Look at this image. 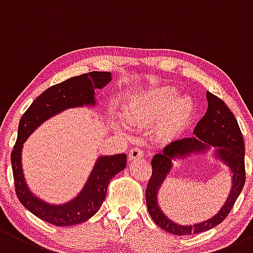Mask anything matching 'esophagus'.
Segmentation results:
<instances>
[{"label":"esophagus","instance_id":"1","mask_svg":"<svg viewBox=\"0 0 253 253\" xmlns=\"http://www.w3.org/2000/svg\"><path fill=\"white\" fill-rule=\"evenodd\" d=\"M144 156V151L142 150L140 148H133L129 150V154H128V160L129 161H133V160H137V159H140Z\"/></svg>","mask_w":253,"mask_h":253}]
</instances>
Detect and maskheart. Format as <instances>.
I'll return each instance as SVG.
<instances>
[{
    "mask_svg": "<svg viewBox=\"0 0 253 253\" xmlns=\"http://www.w3.org/2000/svg\"><path fill=\"white\" fill-rule=\"evenodd\" d=\"M175 89L161 87L134 95L126 105V116L132 124H150L160 120V133L164 137L177 134L189 124L195 105L189 97L174 99Z\"/></svg>",
    "mask_w": 253,
    "mask_h": 253,
    "instance_id": "heart-1",
    "label": "heart"
}]
</instances>
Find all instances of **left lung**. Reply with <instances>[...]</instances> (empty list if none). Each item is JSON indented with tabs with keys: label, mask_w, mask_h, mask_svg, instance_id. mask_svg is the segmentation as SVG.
<instances>
[{
	"label": "left lung",
	"mask_w": 253,
	"mask_h": 253,
	"mask_svg": "<svg viewBox=\"0 0 253 253\" xmlns=\"http://www.w3.org/2000/svg\"><path fill=\"white\" fill-rule=\"evenodd\" d=\"M206 97L209 105L205 116L199 121L194 129L195 135L174 140L167 145L162 153L156 154L151 160L153 172L145 190L148 211L159 227L174 235H191L217 227L230 213L236 199L245 185V145L238 121L220 98L212 94L211 92H207ZM209 145L218 147L217 155L230 166L233 172V189L227 203L216 216L199 225L179 226L162 213L156 201L157 191L170 169L171 160L174 157L179 156L184 157L191 152H198L204 150Z\"/></svg>",
	"instance_id": "8db88e82"
}]
</instances>
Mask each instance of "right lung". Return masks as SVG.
I'll return each mask as SVG.
<instances>
[{
  "mask_svg": "<svg viewBox=\"0 0 253 253\" xmlns=\"http://www.w3.org/2000/svg\"><path fill=\"white\" fill-rule=\"evenodd\" d=\"M110 80L111 74L106 71H92L65 80L40 94L21 116L17 142L10 154L15 194L25 209L50 224L58 227L79 224L97 213L106 196L110 179L126 167L127 155L118 154L98 159L78 198L68 204L54 206L37 199L26 187L21 169V148L36 127L50 116L73 106L94 104V89L104 87Z\"/></svg>",
  "mask_w": 253,
  "mask_h": 253,
  "instance_id": "obj_1",
  "label": "right lung"
}]
</instances>
